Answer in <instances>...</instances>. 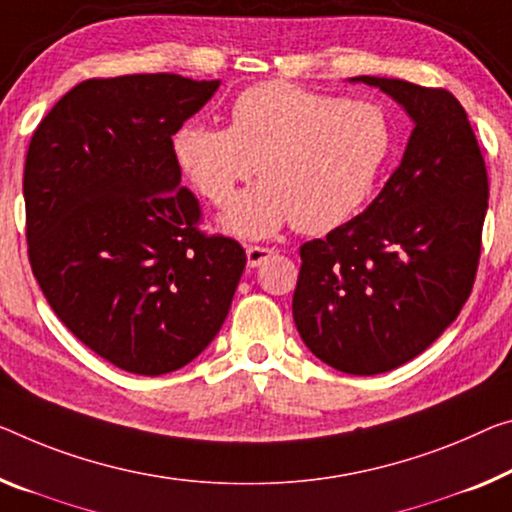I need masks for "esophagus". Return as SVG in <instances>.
Instances as JSON below:
<instances>
[{
  "instance_id": "1",
  "label": "esophagus",
  "mask_w": 512,
  "mask_h": 512,
  "mask_svg": "<svg viewBox=\"0 0 512 512\" xmlns=\"http://www.w3.org/2000/svg\"><path fill=\"white\" fill-rule=\"evenodd\" d=\"M274 254V249L261 247V245H247V265L258 267L263 261H267Z\"/></svg>"
}]
</instances>
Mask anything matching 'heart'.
Masks as SVG:
<instances>
[{
	"label": "heart",
	"mask_w": 512,
	"mask_h": 512,
	"mask_svg": "<svg viewBox=\"0 0 512 512\" xmlns=\"http://www.w3.org/2000/svg\"><path fill=\"white\" fill-rule=\"evenodd\" d=\"M391 151L393 125L382 105L283 80L240 91L229 128L190 121L174 137L178 167L212 206L226 208L238 185L261 174L224 217L226 229L245 238L290 222L302 233L345 224L373 194Z\"/></svg>",
	"instance_id": "obj_1"
}]
</instances>
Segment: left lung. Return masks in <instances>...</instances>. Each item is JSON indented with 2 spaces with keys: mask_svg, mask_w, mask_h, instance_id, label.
Wrapping results in <instances>:
<instances>
[{
  "mask_svg": "<svg viewBox=\"0 0 512 512\" xmlns=\"http://www.w3.org/2000/svg\"><path fill=\"white\" fill-rule=\"evenodd\" d=\"M355 80L400 102L414 130L371 206L300 247L293 318L325 364L377 375L421 355L458 318L481 261L490 185L451 91L391 77Z\"/></svg>",
  "mask_w": 512,
  "mask_h": 512,
  "instance_id": "1",
  "label": "left lung"
}]
</instances>
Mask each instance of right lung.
I'll use <instances>...</instances> for the list:
<instances>
[{
    "label": "right lung",
    "mask_w": 512,
    "mask_h": 512,
    "mask_svg": "<svg viewBox=\"0 0 512 512\" xmlns=\"http://www.w3.org/2000/svg\"><path fill=\"white\" fill-rule=\"evenodd\" d=\"M219 82L93 77L38 123L25 160L31 272L86 348L137 375L178 371L229 316L247 254L201 231L174 137Z\"/></svg>",
    "instance_id": "obj_1"
}]
</instances>
